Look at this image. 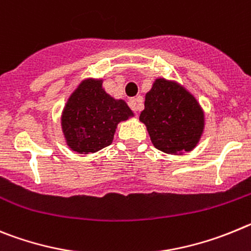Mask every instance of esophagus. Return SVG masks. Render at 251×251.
Wrapping results in <instances>:
<instances>
[{
	"mask_svg": "<svg viewBox=\"0 0 251 251\" xmlns=\"http://www.w3.org/2000/svg\"><path fill=\"white\" fill-rule=\"evenodd\" d=\"M128 106H130L131 110L134 112H137V110H139V102H137L136 99H130L128 100Z\"/></svg>",
	"mask_w": 251,
	"mask_h": 251,
	"instance_id": "1",
	"label": "esophagus"
}]
</instances>
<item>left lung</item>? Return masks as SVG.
Instances as JSON below:
<instances>
[{
	"label": "left lung",
	"mask_w": 251,
	"mask_h": 251,
	"mask_svg": "<svg viewBox=\"0 0 251 251\" xmlns=\"http://www.w3.org/2000/svg\"><path fill=\"white\" fill-rule=\"evenodd\" d=\"M157 150L182 155L193 150L204 131V111L190 92L175 81L156 78L140 114Z\"/></svg>",
	"instance_id": "8db88e82"
}]
</instances>
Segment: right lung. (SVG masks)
Masks as SVG:
<instances>
[{
    "label": "right lung",
    "mask_w": 251,
    "mask_h": 251,
    "mask_svg": "<svg viewBox=\"0 0 251 251\" xmlns=\"http://www.w3.org/2000/svg\"><path fill=\"white\" fill-rule=\"evenodd\" d=\"M134 116L124 100L102 89V80L86 78L72 92L61 117L66 144L78 153L96 152L111 145L117 124Z\"/></svg>",
    "instance_id": "1"
}]
</instances>
